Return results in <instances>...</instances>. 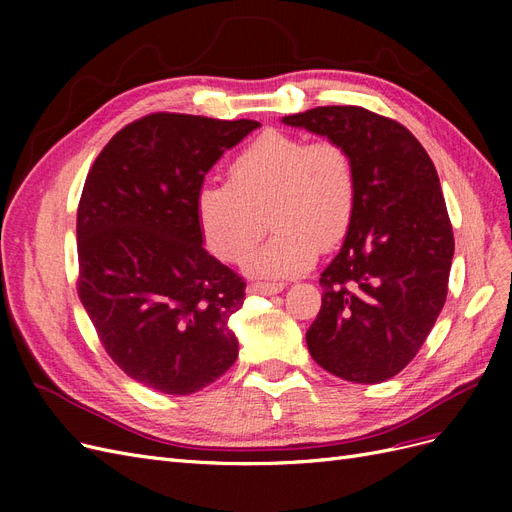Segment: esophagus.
<instances>
[{"label":"esophagus","instance_id":"esophagus-1","mask_svg":"<svg viewBox=\"0 0 512 512\" xmlns=\"http://www.w3.org/2000/svg\"><path fill=\"white\" fill-rule=\"evenodd\" d=\"M284 288H286L284 282H262V280H258V282L250 284L247 292H250V294H277V292H282Z\"/></svg>","mask_w":512,"mask_h":512}]
</instances>
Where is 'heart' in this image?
I'll return each mask as SVG.
<instances>
[{
	"mask_svg": "<svg viewBox=\"0 0 512 512\" xmlns=\"http://www.w3.org/2000/svg\"><path fill=\"white\" fill-rule=\"evenodd\" d=\"M359 205V170L337 138L267 130L228 164L226 183H205L196 194V220L211 254L239 262L273 224L271 239L247 258L265 275L307 269L320 245L331 250L352 228Z\"/></svg>",
	"mask_w": 512,
	"mask_h": 512,
	"instance_id": "heart-1",
	"label": "heart"
}]
</instances>
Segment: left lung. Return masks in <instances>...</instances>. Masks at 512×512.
<instances>
[{"mask_svg": "<svg viewBox=\"0 0 512 512\" xmlns=\"http://www.w3.org/2000/svg\"><path fill=\"white\" fill-rule=\"evenodd\" d=\"M282 121L342 141L359 170L352 228L320 273L309 354L348 382L389 380L421 350L448 292L455 239L436 166L406 126L363 106Z\"/></svg>", "mask_w": 512, "mask_h": 512, "instance_id": "left-lung-1", "label": "left lung"}]
</instances>
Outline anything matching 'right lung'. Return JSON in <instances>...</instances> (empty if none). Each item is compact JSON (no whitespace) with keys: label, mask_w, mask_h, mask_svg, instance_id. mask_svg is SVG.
I'll return each mask as SVG.
<instances>
[{"label":"right lung","mask_w":512,"mask_h":512,"mask_svg":"<svg viewBox=\"0 0 512 512\" xmlns=\"http://www.w3.org/2000/svg\"><path fill=\"white\" fill-rule=\"evenodd\" d=\"M252 119L151 113L121 128L89 168L76 213L79 299L121 371L190 395L232 367L228 320L245 282L207 254L196 194Z\"/></svg>","instance_id":"obj_1"}]
</instances>
